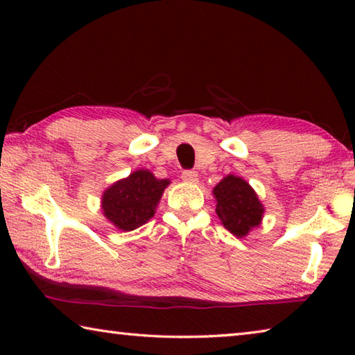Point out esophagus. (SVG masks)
Returning a JSON list of instances; mask_svg holds the SVG:
<instances>
[{
    "instance_id": "esophagus-1",
    "label": "esophagus",
    "mask_w": 355,
    "mask_h": 355,
    "mask_svg": "<svg viewBox=\"0 0 355 355\" xmlns=\"http://www.w3.org/2000/svg\"><path fill=\"white\" fill-rule=\"evenodd\" d=\"M182 178H183V182L184 183H197L199 182V173H197L196 171H184L183 173H182Z\"/></svg>"
}]
</instances>
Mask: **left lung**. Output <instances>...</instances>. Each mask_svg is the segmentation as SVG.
<instances>
[{"mask_svg":"<svg viewBox=\"0 0 355 355\" xmlns=\"http://www.w3.org/2000/svg\"><path fill=\"white\" fill-rule=\"evenodd\" d=\"M216 213L232 235L244 238L261 224L264 207L254 188L238 175H227L213 188Z\"/></svg>","mask_w":355,"mask_h":355,"instance_id":"left-lung-1","label":"left lung"}]
</instances>
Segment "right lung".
Wrapping results in <instances>:
<instances>
[{
  "label": "right lung",
  "instance_id": "obj_1",
  "mask_svg": "<svg viewBox=\"0 0 355 355\" xmlns=\"http://www.w3.org/2000/svg\"><path fill=\"white\" fill-rule=\"evenodd\" d=\"M171 180H158L148 169H137L117 180L101 196L105 218L122 232H131L155 216Z\"/></svg>",
  "mask_w": 355,
  "mask_h": 355
}]
</instances>
